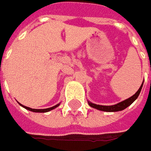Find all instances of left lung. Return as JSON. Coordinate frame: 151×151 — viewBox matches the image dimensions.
<instances>
[{
	"instance_id": "obj_1",
	"label": "left lung",
	"mask_w": 151,
	"mask_h": 151,
	"mask_svg": "<svg viewBox=\"0 0 151 151\" xmlns=\"http://www.w3.org/2000/svg\"><path fill=\"white\" fill-rule=\"evenodd\" d=\"M142 86H143V83L141 84L140 88H139V90L135 93V94H134L132 97H130V98H129V99H125V100H124V101L119 103V104H115V105L104 106V105H99V104H92V103H90V102H88V104H89V106L93 107V108H94V109H99V110H101V111H106V112L120 111V110H123V109H126L127 107L129 106V105L132 104L133 102L134 101V100L137 99L138 96H139V93H140V91H141Z\"/></svg>"
}]
</instances>
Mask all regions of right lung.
Returning a JSON list of instances; mask_svg holds the SVG:
<instances>
[{
    "instance_id": "1",
    "label": "right lung",
    "mask_w": 151,
    "mask_h": 151,
    "mask_svg": "<svg viewBox=\"0 0 151 151\" xmlns=\"http://www.w3.org/2000/svg\"><path fill=\"white\" fill-rule=\"evenodd\" d=\"M22 106L24 107L25 109H28L30 111H32V112H39V113H45V112H48L50 110H52V109H54L55 108H57L58 106H59V104H57V105H55L53 107H51V108H48V109H31V108H29V107L27 106H23L22 104H21Z\"/></svg>"
}]
</instances>
